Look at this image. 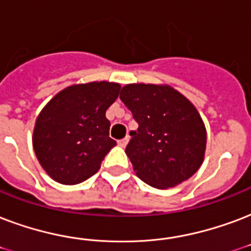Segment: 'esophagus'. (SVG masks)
<instances>
[{"instance_id": "esophagus-1", "label": "esophagus", "mask_w": 251, "mask_h": 251, "mask_svg": "<svg viewBox=\"0 0 251 251\" xmlns=\"http://www.w3.org/2000/svg\"><path fill=\"white\" fill-rule=\"evenodd\" d=\"M127 141H129V139H127V138L120 139V141H118V146H120V147H125L126 145H127Z\"/></svg>"}]
</instances>
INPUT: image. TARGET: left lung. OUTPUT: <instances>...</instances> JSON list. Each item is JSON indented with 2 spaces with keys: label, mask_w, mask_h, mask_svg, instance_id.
<instances>
[{
  "label": "left lung",
  "mask_w": 251,
  "mask_h": 251,
  "mask_svg": "<svg viewBox=\"0 0 251 251\" xmlns=\"http://www.w3.org/2000/svg\"><path fill=\"white\" fill-rule=\"evenodd\" d=\"M120 99L138 122L126 155L137 176L151 187H176L202 164L206 130L200 113L166 84H127Z\"/></svg>",
  "instance_id": "8db88e82"
}]
</instances>
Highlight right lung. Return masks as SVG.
Instances as JSON below:
<instances>
[{
	"mask_svg": "<svg viewBox=\"0 0 251 251\" xmlns=\"http://www.w3.org/2000/svg\"><path fill=\"white\" fill-rule=\"evenodd\" d=\"M121 85L109 81L74 84L46 104L36 117L32 147L51 179L79 184L100 170L117 143L109 137L105 113L117 100Z\"/></svg>",
	"mask_w": 251,
	"mask_h": 251,
	"instance_id": "add662e5",
	"label": "right lung"
}]
</instances>
